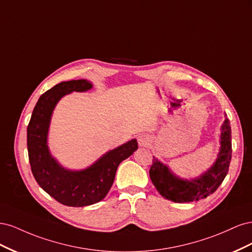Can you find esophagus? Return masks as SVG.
I'll list each match as a JSON object with an SVG mask.
<instances>
[{
	"instance_id": "esophagus-1",
	"label": "esophagus",
	"mask_w": 252,
	"mask_h": 252,
	"mask_svg": "<svg viewBox=\"0 0 252 252\" xmlns=\"http://www.w3.org/2000/svg\"><path fill=\"white\" fill-rule=\"evenodd\" d=\"M138 141H139V145H140V146H143V147L148 146L149 143L151 142L150 136L147 135V134H142V135H140Z\"/></svg>"
}]
</instances>
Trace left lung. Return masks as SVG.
I'll list each match as a JSON object with an SVG mask.
<instances>
[{
    "label": "left lung",
    "instance_id": "8db88e82",
    "mask_svg": "<svg viewBox=\"0 0 252 252\" xmlns=\"http://www.w3.org/2000/svg\"><path fill=\"white\" fill-rule=\"evenodd\" d=\"M231 152V127L229 120L226 118L222 127L219 157L207 172L195 180L184 181L173 175L168 167L154 158L149 169L151 182L164 199L175 203H189L206 199L215 192L224 181L229 170Z\"/></svg>",
    "mask_w": 252,
    "mask_h": 252
}]
</instances>
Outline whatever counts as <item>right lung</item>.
<instances>
[{
    "label": "right lung",
    "instance_id": "1",
    "mask_svg": "<svg viewBox=\"0 0 252 252\" xmlns=\"http://www.w3.org/2000/svg\"><path fill=\"white\" fill-rule=\"evenodd\" d=\"M91 87L86 80L58 84L40 96L27 127L28 158L35 181L53 199L71 207H84L102 201L113 184L120 163L138 149L136 140H131L82 171H68L50 156L47 132L56 104L67 94L86 91Z\"/></svg>",
    "mask_w": 252,
    "mask_h": 252
}]
</instances>
